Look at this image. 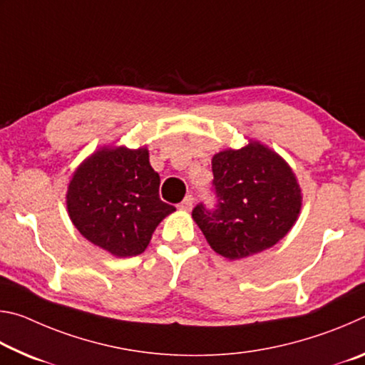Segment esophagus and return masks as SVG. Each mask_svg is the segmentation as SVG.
Returning <instances> with one entry per match:
<instances>
[{
  "instance_id": "1",
  "label": "esophagus",
  "mask_w": 365,
  "mask_h": 365,
  "mask_svg": "<svg viewBox=\"0 0 365 365\" xmlns=\"http://www.w3.org/2000/svg\"><path fill=\"white\" fill-rule=\"evenodd\" d=\"M182 209V211H190L191 207H193V196L191 195H187L185 196V200L180 202V206H178Z\"/></svg>"
}]
</instances>
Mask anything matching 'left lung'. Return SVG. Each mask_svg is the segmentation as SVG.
<instances>
[{
  "instance_id": "1",
  "label": "left lung",
  "mask_w": 365,
  "mask_h": 365,
  "mask_svg": "<svg viewBox=\"0 0 365 365\" xmlns=\"http://www.w3.org/2000/svg\"><path fill=\"white\" fill-rule=\"evenodd\" d=\"M215 206L196 205L195 222L211 248L242 259L274 246L294 225L301 190L289 165L257 141L212 158Z\"/></svg>"
}]
</instances>
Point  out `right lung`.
<instances>
[{
    "label": "right lung",
    "instance_id": "1",
    "mask_svg": "<svg viewBox=\"0 0 365 365\" xmlns=\"http://www.w3.org/2000/svg\"><path fill=\"white\" fill-rule=\"evenodd\" d=\"M159 183L146 148H103L73 174L67 211L88 242L117 257L137 256L175 211L159 197Z\"/></svg>",
    "mask_w": 365,
    "mask_h": 365
}]
</instances>
